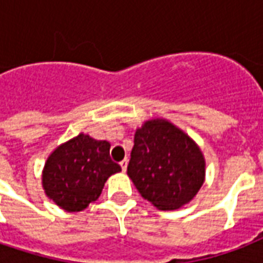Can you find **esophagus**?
<instances>
[{"instance_id":"esophagus-1","label":"esophagus","mask_w":263,"mask_h":263,"mask_svg":"<svg viewBox=\"0 0 263 263\" xmlns=\"http://www.w3.org/2000/svg\"><path fill=\"white\" fill-rule=\"evenodd\" d=\"M127 165H128V160H127V158L120 162V166H121V169H123V172H125V171H127Z\"/></svg>"}]
</instances>
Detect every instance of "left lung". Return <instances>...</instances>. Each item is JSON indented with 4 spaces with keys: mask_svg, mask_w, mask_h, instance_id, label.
<instances>
[{
    "mask_svg": "<svg viewBox=\"0 0 263 263\" xmlns=\"http://www.w3.org/2000/svg\"><path fill=\"white\" fill-rule=\"evenodd\" d=\"M127 173L144 199L161 210L188 203L204 180V160L195 142L168 121L139 128Z\"/></svg>",
    "mask_w": 263,
    "mask_h": 263,
    "instance_id": "left-lung-1",
    "label": "left lung"
}]
</instances>
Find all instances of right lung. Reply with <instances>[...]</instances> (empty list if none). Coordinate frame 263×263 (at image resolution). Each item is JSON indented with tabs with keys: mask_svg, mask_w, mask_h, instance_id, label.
Returning <instances> with one entry per match:
<instances>
[{
	"mask_svg": "<svg viewBox=\"0 0 263 263\" xmlns=\"http://www.w3.org/2000/svg\"><path fill=\"white\" fill-rule=\"evenodd\" d=\"M110 144L80 134L51 153L43 169L46 195L67 212H80L98 199L107 177L120 172Z\"/></svg>",
	"mask_w": 263,
	"mask_h": 263,
	"instance_id": "right-lung-1",
	"label": "right lung"
}]
</instances>
